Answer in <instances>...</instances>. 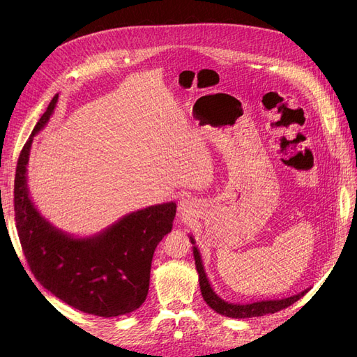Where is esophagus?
Returning <instances> with one entry per match:
<instances>
[{
	"mask_svg": "<svg viewBox=\"0 0 357 357\" xmlns=\"http://www.w3.org/2000/svg\"><path fill=\"white\" fill-rule=\"evenodd\" d=\"M179 214L181 215L192 214V202L190 199H182L179 202Z\"/></svg>",
	"mask_w": 357,
	"mask_h": 357,
	"instance_id": "34e87169",
	"label": "esophagus"
}]
</instances>
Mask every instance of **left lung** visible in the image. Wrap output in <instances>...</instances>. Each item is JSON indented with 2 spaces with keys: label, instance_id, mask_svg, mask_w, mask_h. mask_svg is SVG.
I'll return each instance as SVG.
<instances>
[{
  "label": "left lung",
  "instance_id": "left-lung-1",
  "mask_svg": "<svg viewBox=\"0 0 357 357\" xmlns=\"http://www.w3.org/2000/svg\"><path fill=\"white\" fill-rule=\"evenodd\" d=\"M190 240L194 245V259H195V266L198 271V276H199V288H201V294L204 301L208 304V307H211L215 312L224 315V317H230V318H252V317H261L266 314H273L278 312L284 308H288L289 305H292L294 303H296L299 298H303L308 289H304L303 292H299L296 295L288 296V298H282V299H268V301H256L252 304H231L224 301L221 299L214 289L210 285V280L205 275L204 271V265L202 260L199 256V252L195 246V240L192 236H190Z\"/></svg>",
  "mask_w": 357,
  "mask_h": 357
}]
</instances>
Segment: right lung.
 <instances>
[{"instance_id": "1", "label": "right lung", "mask_w": 357, "mask_h": 357, "mask_svg": "<svg viewBox=\"0 0 357 357\" xmlns=\"http://www.w3.org/2000/svg\"><path fill=\"white\" fill-rule=\"evenodd\" d=\"M58 97L56 93L18 156L14 179L18 237L31 273L54 296L86 314L126 315L144 303L153 253L172 230L176 204L130 213L91 237H73L52 226L29 195L27 163L33 137L47 124Z\"/></svg>"}]
</instances>
